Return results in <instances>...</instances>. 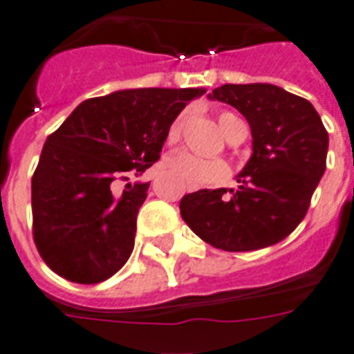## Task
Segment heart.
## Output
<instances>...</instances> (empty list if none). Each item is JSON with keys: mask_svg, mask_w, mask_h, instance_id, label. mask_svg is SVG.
<instances>
[{"mask_svg": "<svg viewBox=\"0 0 354 354\" xmlns=\"http://www.w3.org/2000/svg\"><path fill=\"white\" fill-rule=\"evenodd\" d=\"M241 122V119L236 118L232 112H221L218 113V127L224 132V136H230L233 132V128ZM183 124V113H180L174 121L171 122V127L167 130V143L174 145L180 139ZM163 169L167 174L172 178H176L178 182L185 185V187L196 189L205 187V185H218V183L226 182L230 176V167L221 158H200L194 156L187 150L182 152H174L163 161Z\"/></svg>", "mask_w": 354, "mask_h": 354, "instance_id": "obj_1", "label": "heart"}]
</instances>
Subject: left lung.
<instances>
[{"label":"left lung","mask_w":354,"mask_h":354,"mask_svg":"<svg viewBox=\"0 0 354 354\" xmlns=\"http://www.w3.org/2000/svg\"><path fill=\"white\" fill-rule=\"evenodd\" d=\"M252 128V156L236 189L185 194L180 215L196 235L226 252H252L290 235L307 215L325 172L329 133L307 99L274 84H224L207 95Z\"/></svg>","instance_id":"8db88e82"}]
</instances>
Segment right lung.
Here are the masks:
<instances>
[{
    "instance_id": "right-lung-1",
    "label": "right lung",
    "mask_w": 354,
    "mask_h": 354,
    "mask_svg": "<svg viewBox=\"0 0 354 354\" xmlns=\"http://www.w3.org/2000/svg\"><path fill=\"white\" fill-rule=\"evenodd\" d=\"M204 93V88L113 91L80 102L47 138L30 193L36 248L53 272L95 285L122 268L150 182L127 183L121 194L113 185L160 160L171 122Z\"/></svg>"
}]
</instances>
